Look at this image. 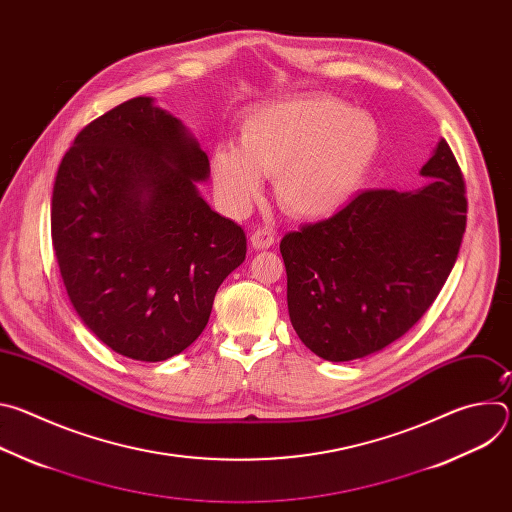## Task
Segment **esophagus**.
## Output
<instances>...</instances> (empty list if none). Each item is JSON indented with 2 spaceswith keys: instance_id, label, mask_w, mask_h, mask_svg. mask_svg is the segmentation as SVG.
<instances>
[{
  "instance_id": "34e87169",
  "label": "esophagus",
  "mask_w": 512,
  "mask_h": 512,
  "mask_svg": "<svg viewBox=\"0 0 512 512\" xmlns=\"http://www.w3.org/2000/svg\"><path fill=\"white\" fill-rule=\"evenodd\" d=\"M275 243V233L269 227H255L251 233V245L253 249H269Z\"/></svg>"
}]
</instances>
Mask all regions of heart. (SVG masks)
I'll return each instance as SVG.
<instances>
[{"instance_id":"heart-1","label":"heart","mask_w":512,"mask_h":512,"mask_svg":"<svg viewBox=\"0 0 512 512\" xmlns=\"http://www.w3.org/2000/svg\"><path fill=\"white\" fill-rule=\"evenodd\" d=\"M375 117L332 95H298L251 109L237 143H218L210 158L216 194L245 212L275 176L279 204L300 218L342 210L367 182L381 154Z\"/></svg>"}]
</instances>
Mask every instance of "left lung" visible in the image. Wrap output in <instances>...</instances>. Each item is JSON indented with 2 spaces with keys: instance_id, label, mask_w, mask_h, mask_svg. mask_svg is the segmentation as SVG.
I'll return each mask as SVG.
<instances>
[{
  "instance_id": "8db88e82",
  "label": "left lung",
  "mask_w": 512,
  "mask_h": 512,
  "mask_svg": "<svg viewBox=\"0 0 512 512\" xmlns=\"http://www.w3.org/2000/svg\"><path fill=\"white\" fill-rule=\"evenodd\" d=\"M415 192L364 190L326 221L287 233L279 251L287 310L320 358L373 354L413 328L440 294L466 231V184L446 139Z\"/></svg>"
}]
</instances>
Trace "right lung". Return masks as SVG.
Wrapping results in <instances>:
<instances>
[{
	"label": "right lung",
	"instance_id": "1",
	"mask_svg": "<svg viewBox=\"0 0 512 512\" xmlns=\"http://www.w3.org/2000/svg\"><path fill=\"white\" fill-rule=\"evenodd\" d=\"M208 156L150 97L91 121L52 190L66 294L111 350L160 362L206 328L216 289L245 261V231L202 200Z\"/></svg>",
	"mask_w": 512,
	"mask_h": 512
}]
</instances>
